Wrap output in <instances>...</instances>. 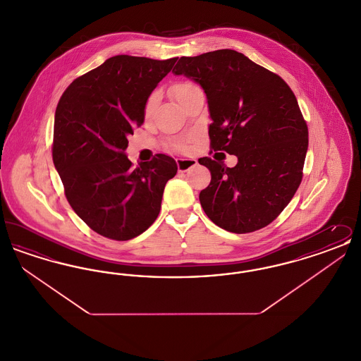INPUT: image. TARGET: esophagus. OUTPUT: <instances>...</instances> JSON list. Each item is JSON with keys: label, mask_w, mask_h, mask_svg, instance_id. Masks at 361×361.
<instances>
[{"label": "esophagus", "mask_w": 361, "mask_h": 361, "mask_svg": "<svg viewBox=\"0 0 361 361\" xmlns=\"http://www.w3.org/2000/svg\"><path fill=\"white\" fill-rule=\"evenodd\" d=\"M176 161H177L178 172H188L190 168L197 165V159L189 158V157H181V158H177Z\"/></svg>", "instance_id": "1"}]
</instances>
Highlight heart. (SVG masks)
<instances>
[{
  "label": "heart",
  "instance_id": "1",
  "mask_svg": "<svg viewBox=\"0 0 361 361\" xmlns=\"http://www.w3.org/2000/svg\"><path fill=\"white\" fill-rule=\"evenodd\" d=\"M193 87H195V85L190 84V82H178V84H176V85L173 86L172 89H171L173 99L178 103V102L183 99V96H184L185 93H188L189 90L193 89ZM157 100H158V96H157L155 93L149 97L147 104H146V112H147V114L153 111V108H154L155 104H157ZM178 147L183 149L184 145H180Z\"/></svg>",
  "mask_w": 361,
  "mask_h": 361
}]
</instances>
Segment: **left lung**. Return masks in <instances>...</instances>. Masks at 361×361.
Masks as SVG:
<instances>
[{
	"label": "left lung",
	"mask_w": 361,
	"mask_h": 361,
	"mask_svg": "<svg viewBox=\"0 0 361 361\" xmlns=\"http://www.w3.org/2000/svg\"><path fill=\"white\" fill-rule=\"evenodd\" d=\"M203 87L214 152L235 155L227 168L208 157L200 192L207 216L230 233H252L274 222L302 181L309 130L291 87L240 52L181 56L173 69Z\"/></svg>",
	"instance_id": "left-lung-1"
}]
</instances>
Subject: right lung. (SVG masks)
<instances>
[{"label":"right lung","instance_id":"add662e5","mask_svg":"<svg viewBox=\"0 0 361 361\" xmlns=\"http://www.w3.org/2000/svg\"><path fill=\"white\" fill-rule=\"evenodd\" d=\"M177 58L116 55L74 80L54 119L52 161L74 212L97 234L133 240L154 224L164 189L177 173L157 154L133 169L127 137L143 124L145 108Z\"/></svg>","mask_w":361,"mask_h":361}]
</instances>
